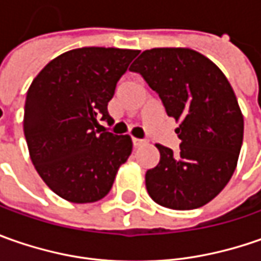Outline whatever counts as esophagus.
Here are the masks:
<instances>
[{
  "label": "esophagus",
  "mask_w": 261,
  "mask_h": 261,
  "mask_svg": "<svg viewBox=\"0 0 261 261\" xmlns=\"http://www.w3.org/2000/svg\"><path fill=\"white\" fill-rule=\"evenodd\" d=\"M132 144L134 146H139L144 144V139H138V138H132Z\"/></svg>",
  "instance_id": "1"
}]
</instances>
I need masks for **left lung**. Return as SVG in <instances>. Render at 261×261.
I'll return each instance as SVG.
<instances>
[{
  "label": "left lung",
  "mask_w": 261,
  "mask_h": 261,
  "mask_svg": "<svg viewBox=\"0 0 261 261\" xmlns=\"http://www.w3.org/2000/svg\"><path fill=\"white\" fill-rule=\"evenodd\" d=\"M160 95L180 125V151L156 144L160 163L148 170V195L158 205L187 211L211 202L236 171L244 119L224 72L189 47L144 50L129 68Z\"/></svg>",
  "instance_id": "obj_1"
}]
</instances>
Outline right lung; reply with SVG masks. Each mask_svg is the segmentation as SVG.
I'll use <instances>...</instances> for the list:
<instances>
[{"instance_id": "1", "label": "right lung", "mask_w": 261, "mask_h": 261, "mask_svg": "<svg viewBox=\"0 0 261 261\" xmlns=\"http://www.w3.org/2000/svg\"><path fill=\"white\" fill-rule=\"evenodd\" d=\"M139 50L80 47L52 59L27 91L23 129L36 171L68 202L91 203L112 189L132 152L129 135L101 130L116 84Z\"/></svg>"}]
</instances>
